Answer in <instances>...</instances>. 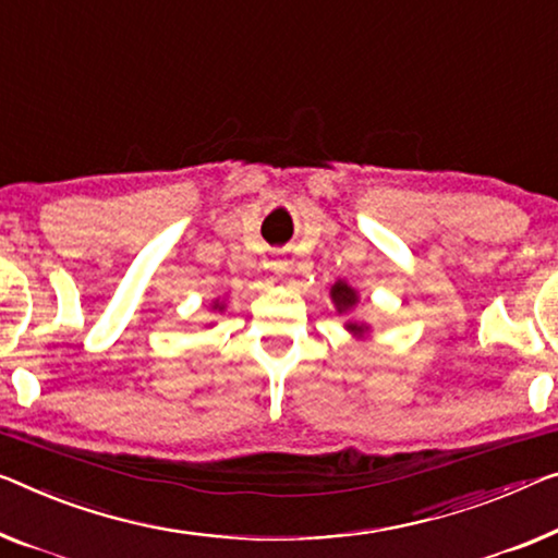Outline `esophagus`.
<instances>
[{"label":"esophagus","mask_w":558,"mask_h":558,"mask_svg":"<svg viewBox=\"0 0 558 558\" xmlns=\"http://www.w3.org/2000/svg\"><path fill=\"white\" fill-rule=\"evenodd\" d=\"M272 265V268H276V270H280L282 268V263H270Z\"/></svg>","instance_id":"obj_1"}]
</instances>
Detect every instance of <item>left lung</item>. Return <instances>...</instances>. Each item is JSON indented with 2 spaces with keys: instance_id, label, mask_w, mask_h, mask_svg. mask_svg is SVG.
<instances>
[{
  "instance_id": "left-lung-1",
  "label": "left lung",
  "mask_w": 558,
  "mask_h": 558,
  "mask_svg": "<svg viewBox=\"0 0 558 558\" xmlns=\"http://www.w3.org/2000/svg\"><path fill=\"white\" fill-rule=\"evenodd\" d=\"M330 295H332V303H336V307H338V313L348 311V307H353L355 301H359V295H355V290H353L351 286H348V282H343V280H338L336 286H332ZM348 330L363 332L365 328L359 326V323H348Z\"/></svg>"
}]
</instances>
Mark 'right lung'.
<instances>
[{"instance_id": "1", "label": "right lung", "mask_w": 558, "mask_h": 558, "mask_svg": "<svg viewBox=\"0 0 558 558\" xmlns=\"http://www.w3.org/2000/svg\"><path fill=\"white\" fill-rule=\"evenodd\" d=\"M215 311H222V305H218V303H215Z\"/></svg>"}]
</instances>
